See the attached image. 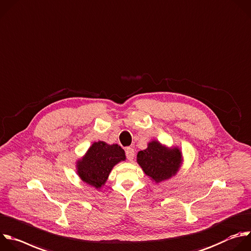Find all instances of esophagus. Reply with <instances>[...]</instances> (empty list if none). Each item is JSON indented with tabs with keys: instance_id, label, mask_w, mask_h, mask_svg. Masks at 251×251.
<instances>
[{
	"instance_id": "esophagus-1",
	"label": "esophagus",
	"mask_w": 251,
	"mask_h": 251,
	"mask_svg": "<svg viewBox=\"0 0 251 251\" xmlns=\"http://www.w3.org/2000/svg\"><path fill=\"white\" fill-rule=\"evenodd\" d=\"M126 154L127 159H128L129 161H131V160L133 159V157H134V150H133V148L127 147V148L126 149Z\"/></svg>"
}]
</instances>
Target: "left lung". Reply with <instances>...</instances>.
Returning <instances> with one entry per match:
<instances>
[{
    "label": "left lung",
    "instance_id": "obj_1",
    "mask_svg": "<svg viewBox=\"0 0 251 251\" xmlns=\"http://www.w3.org/2000/svg\"><path fill=\"white\" fill-rule=\"evenodd\" d=\"M136 161L150 180L159 184L176 176L182 167L183 155L178 146L169 147L152 139L137 152Z\"/></svg>",
    "mask_w": 251,
    "mask_h": 251
}]
</instances>
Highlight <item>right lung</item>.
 Returning <instances> with one entry per match:
<instances>
[{
    "label": "right lung",
    "mask_w": 251,
    "mask_h": 251,
    "mask_svg": "<svg viewBox=\"0 0 251 251\" xmlns=\"http://www.w3.org/2000/svg\"><path fill=\"white\" fill-rule=\"evenodd\" d=\"M126 159L125 150L119 144L95 141L76 161V173L84 183L100 190L105 186L114 166Z\"/></svg>",
    "instance_id": "1"
}]
</instances>
